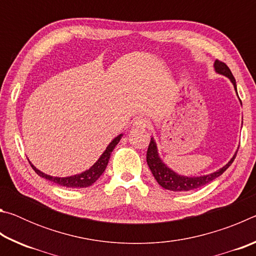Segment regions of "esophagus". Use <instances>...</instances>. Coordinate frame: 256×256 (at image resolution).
Listing matches in <instances>:
<instances>
[{
	"mask_svg": "<svg viewBox=\"0 0 256 256\" xmlns=\"http://www.w3.org/2000/svg\"><path fill=\"white\" fill-rule=\"evenodd\" d=\"M148 125H149V122H148V120H146V118H136V120H134V122H133V126L138 128H148Z\"/></svg>",
	"mask_w": 256,
	"mask_h": 256,
	"instance_id": "1",
	"label": "esophagus"
}]
</instances>
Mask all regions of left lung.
<instances>
[{
    "mask_svg": "<svg viewBox=\"0 0 256 256\" xmlns=\"http://www.w3.org/2000/svg\"><path fill=\"white\" fill-rule=\"evenodd\" d=\"M214 70L216 72L220 73V74H224L229 78V80L232 82L234 88H235L237 92L236 80L235 78H234L232 71L229 70V68L226 66V63H224L219 60H216ZM236 154L237 152L234 154L230 162L227 164H224L222 168H220L219 170L212 172V174L198 177L180 176L178 174H176L175 172H172L170 168H168L166 164L162 162V160L159 158L157 146H156L154 138H151L148 151H146V162H148V166L151 172H152V175L154 176L156 180L158 182V184L162 186V188L170 190H174V192H186V190H193L196 188H202V186L209 184L210 182L216 180V177H219L224 172H226L227 168L232 164V162L236 158Z\"/></svg>",
    "mask_w": 256,
    "mask_h": 256,
    "instance_id": "obj_1",
    "label": "left lung"
}]
</instances>
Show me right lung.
<instances>
[{"label": "right lung", "mask_w": 256, "mask_h": 256, "mask_svg": "<svg viewBox=\"0 0 256 256\" xmlns=\"http://www.w3.org/2000/svg\"><path fill=\"white\" fill-rule=\"evenodd\" d=\"M120 138H122V134H120L118 136H116L114 140H112L110 144H108L106 150L104 151V154L100 156V158L97 160L96 164H94V166H92V168H89L88 170H86L78 175H73L70 177H53L50 175L44 174V172H42L40 170H38L32 162H29V164H32V170L36 172L38 175L44 177V178L48 180L50 182H53V183H55V184H58L60 186H66V188H88V186L92 185L94 182H96L99 177H100L102 172H105L112 151L114 150L116 144H118Z\"/></svg>", "instance_id": "right-lung-1"}]
</instances>
